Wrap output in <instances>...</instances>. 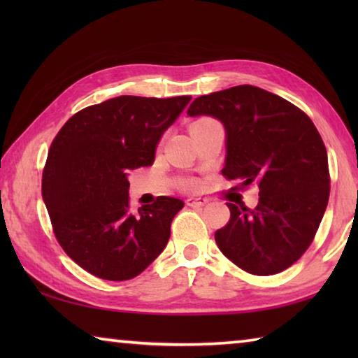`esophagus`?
<instances>
[{"instance_id":"34e87169","label":"esophagus","mask_w":358,"mask_h":358,"mask_svg":"<svg viewBox=\"0 0 358 358\" xmlns=\"http://www.w3.org/2000/svg\"><path fill=\"white\" fill-rule=\"evenodd\" d=\"M207 202H208V199H205V197H187L186 199L187 207H203Z\"/></svg>"}]
</instances>
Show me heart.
Returning a JSON list of instances; mask_svg holds the SVG:
<instances>
[{
    "label": "heart",
    "mask_w": 358,
    "mask_h": 358,
    "mask_svg": "<svg viewBox=\"0 0 358 358\" xmlns=\"http://www.w3.org/2000/svg\"><path fill=\"white\" fill-rule=\"evenodd\" d=\"M205 123H211V121H201V123H197L196 126H199V124H205Z\"/></svg>",
    "instance_id": "1"
}]
</instances>
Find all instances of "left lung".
<instances>
[{"mask_svg": "<svg viewBox=\"0 0 358 358\" xmlns=\"http://www.w3.org/2000/svg\"><path fill=\"white\" fill-rule=\"evenodd\" d=\"M187 117H211L226 129L222 173L259 186L254 210L227 202L230 220L216 230L221 252L252 275H275L301 257L330 196L320 134L299 107L252 85L199 96Z\"/></svg>", "mask_w": 358, "mask_h": 358, "instance_id": "obj_1", "label": "left lung"}]
</instances>
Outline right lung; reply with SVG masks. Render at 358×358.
<instances>
[{
  "mask_svg": "<svg viewBox=\"0 0 358 358\" xmlns=\"http://www.w3.org/2000/svg\"><path fill=\"white\" fill-rule=\"evenodd\" d=\"M191 96H118L71 117L52 142L42 199L66 254L102 280L141 275L164 251L185 202L159 196L129 210V173L153 164L161 137Z\"/></svg>",
  "mask_w": 358,
  "mask_h": 358,
  "instance_id": "1",
  "label": "right lung"
}]
</instances>
